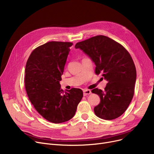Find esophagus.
Here are the masks:
<instances>
[{
    "instance_id": "esophagus-1",
    "label": "esophagus",
    "mask_w": 154,
    "mask_h": 154,
    "mask_svg": "<svg viewBox=\"0 0 154 154\" xmlns=\"http://www.w3.org/2000/svg\"><path fill=\"white\" fill-rule=\"evenodd\" d=\"M91 94V91L90 90H85L84 91V95L87 96L88 95H89Z\"/></svg>"
}]
</instances>
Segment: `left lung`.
Wrapping results in <instances>:
<instances>
[{
    "label": "left lung",
    "mask_w": 154,
    "mask_h": 154,
    "mask_svg": "<svg viewBox=\"0 0 154 154\" xmlns=\"http://www.w3.org/2000/svg\"><path fill=\"white\" fill-rule=\"evenodd\" d=\"M95 64V74L100 73L107 80L104 91L97 88L92 92L97 94L100 103L94 107L98 117L113 120L122 115L134 94L136 69L131 55L126 48L113 39L97 35L76 44Z\"/></svg>",
    "instance_id": "left-lung-1"
}]
</instances>
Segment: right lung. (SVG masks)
Wrapping results in <instances>:
<instances>
[{
	"instance_id": "obj_1",
	"label": "right lung",
	"mask_w": 154,
	"mask_h": 154,
	"mask_svg": "<svg viewBox=\"0 0 154 154\" xmlns=\"http://www.w3.org/2000/svg\"><path fill=\"white\" fill-rule=\"evenodd\" d=\"M72 42L52 41L35 48L27 60L25 87L29 100L38 114L54 124L74 116L83 97L81 89L63 92L60 81Z\"/></svg>"
}]
</instances>
